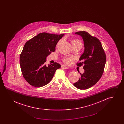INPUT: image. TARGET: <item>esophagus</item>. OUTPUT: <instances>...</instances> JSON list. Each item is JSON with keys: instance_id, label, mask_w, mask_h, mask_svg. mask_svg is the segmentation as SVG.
Here are the masks:
<instances>
[{"instance_id": "esophagus-1", "label": "esophagus", "mask_w": 124, "mask_h": 124, "mask_svg": "<svg viewBox=\"0 0 124 124\" xmlns=\"http://www.w3.org/2000/svg\"><path fill=\"white\" fill-rule=\"evenodd\" d=\"M61 67H62L63 69H68V67H67V66H65V65H62V66H61Z\"/></svg>"}]
</instances>
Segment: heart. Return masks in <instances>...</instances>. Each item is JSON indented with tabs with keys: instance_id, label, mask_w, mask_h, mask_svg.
Here are the masks:
<instances>
[{
	"instance_id": "b5f03b06",
	"label": "heart",
	"mask_w": 124,
	"mask_h": 124,
	"mask_svg": "<svg viewBox=\"0 0 124 124\" xmlns=\"http://www.w3.org/2000/svg\"><path fill=\"white\" fill-rule=\"evenodd\" d=\"M62 41L61 39L59 40V42L57 43V46L58 45H59V44L61 43V42ZM72 46H73L74 48H76V47H78L80 49H81L83 46L82 42L80 40L78 39H74L72 40V41L71 42ZM74 60V58L73 57H64L62 60V61L66 65H70L72 62Z\"/></svg>"
}]
</instances>
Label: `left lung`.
I'll list each match as a JSON object with an SVG mask.
<instances>
[{
    "instance_id": "obj_1",
    "label": "left lung",
    "mask_w": 124,
    "mask_h": 124,
    "mask_svg": "<svg viewBox=\"0 0 124 124\" xmlns=\"http://www.w3.org/2000/svg\"><path fill=\"white\" fill-rule=\"evenodd\" d=\"M75 34L82 36L85 46L84 52L80 58L81 62L76 65H83L85 71L74 86L81 90H85L93 86L102 77L106 63V55L99 39L90 35L86 31H81Z\"/></svg>"
}]
</instances>
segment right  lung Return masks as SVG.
<instances>
[{
	"label": "right lung",
	"instance_id": "right-lung-1",
	"mask_svg": "<svg viewBox=\"0 0 124 124\" xmlns=\"http://www.w3.org/2000/svg\"><path fill=\"white\" fill-rule=\"evenodd\" d=\"M64 34L40 33L26 42L20 55L22 74L25 80L36 87L45 86L50 82L60 65L55 62L46 65V57L52 52Z\"/></svg>",
	"mask_w": 124,
	"mask_h": 124
}]
</instances>
